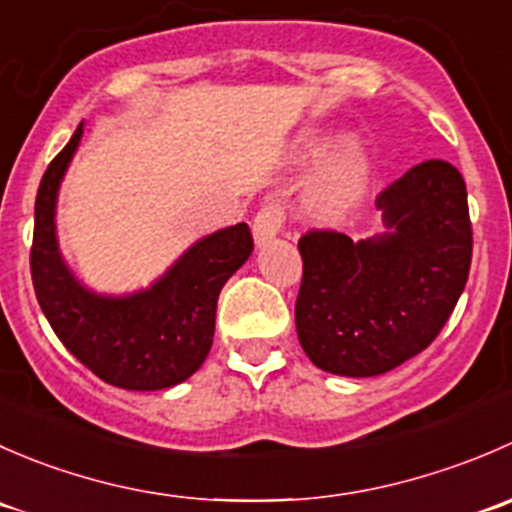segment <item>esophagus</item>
Returning <instances> with one entry per match:
<instances>
[{
  "mask_svg": "<svg viewBox=\"0 0 512 512\" xmlns=\"http://www.w3.org/2000/svg\"><path fill=\"white\" fill-rule=\"evenodd\" d=\"M282 227H285V208L280 203H267L252 220V235L257 245H265L272 237L280 235Z\"/></svg>",
  "mask_w": 512,
  "mask_h": 512,
  "instance_id": "1",
  "label": "esophagus"
}]
</instances>
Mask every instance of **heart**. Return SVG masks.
Instances as JSON below:
<instances>
[{"label":"heart","mask_w":512,"mask_h":512,"mask_svg":"<svg viewBox=\"0 0 512 512\" xmlns=\"http://www.w3.org/2000/svg\"><path fill=\"white\" fill-rule=\"evenodd\" d=\"M322 148V136L304 138L299 158H314ZM369 175L371 163L359 138H342L314 170L307 193H304V208L319 223H344L364 200L366 188H369Z\"/></svg>","instance_id":"b5f03b06"}]
</instances>
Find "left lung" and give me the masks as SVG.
<instances>
[{
  "label": "left lung",
  "instance_id": "left-lung-1",
  "mask_svg": "<svg viewBox=\"0 0 512 512\" xmlns=\"http://www.w3.org/2000/svg\"><path fill=\"white\" fill-rule=\"evenodd\" d=\"M384 235L354 242L334 230L299 240L294 322L314 366L379 376L421 354L451 317L473 255L463 175L423 160L376 198Z\"/></svg>",
  "mask_w": 512,
  "mask_h": 512
}]
</instances>
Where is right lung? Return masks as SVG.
<instances>
[{
	"label": "right lung",
	"mask_w": 512,
	"mask_h": 512,
	"mask_svg": "<svg viewBox=\"0 0 512 512\" xmlns=\"http://www.w3.org/2000/svg\"><path fill=\"white\" fill-rule=\"evenodd\" d=\"M84 123L46 168L34 205L32 282L39 307L66 349L106 384L158 391L203 366L213 347L220 289L252 255L247 223L213 232L141 292L111 297L81 285L56 240V198Z\"/></svg>",
	"instance_id": "obj_1"
}]
</instances>
